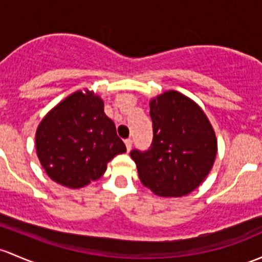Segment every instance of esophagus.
Returning a JSON list of instances; mask_svg holds the SVG:
<instances>
[{"mask_svg": "<svg viewBox=\"0 0 262 262\" xmlns=\"http://www.w3.org/2000/svg\"><path fill=\"white\" fill-rule=\"evenodd\" d=\"M124 143H125V145H126V150H128V152H130L132 144H133V142H132V139H130V138L125 139V140H124Z\"/></svg>", "mask_w": 262, "mask_h": 262, "instance_id": "obj_1", "label": "esophagus"}]
</instances>
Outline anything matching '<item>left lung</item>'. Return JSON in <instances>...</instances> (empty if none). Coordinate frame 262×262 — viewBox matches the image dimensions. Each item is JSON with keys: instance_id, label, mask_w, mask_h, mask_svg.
Wrapping results in <instances>:
<instances>
[{"instance_id": "1", "label": "left lung", "mask_w": 262, "mask_h": 262, "mask_svg": "<svg viewBox=\"0 0 262 262\" xmlns=\"http://www.w3.org/2000/svg\"><path fill=\"white\" fill-rule=\"evenodd\" d=\"M153 143L147 152L132 150L139 180L159 197H182L197 188L213 167L217 138L202 108L168 90L149 101Z\"/></svg>"}]
</instances>
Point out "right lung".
<instances>
[{
  "mask_svg": "<svg viewBox=\"0 0 262 262\" xmlns=\"http://www.w3.org/2000/svg\"><path fill=\"white\" fill-rule=\"evenodd\" d=\"M35 145L46 174L74 189L99 180L108 162L126 152L103 99L89 89L66 96L43 117Z\"/></svg>",
  "mask_w": 262,
  "mask_h": 262,
  "instance_id": "add662e5",
  "label": "right lung"
}]
</instances>
